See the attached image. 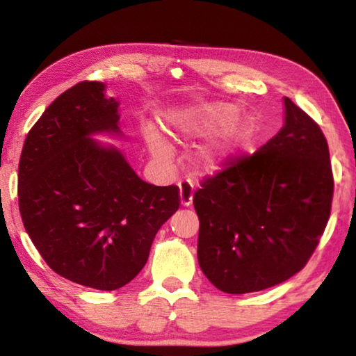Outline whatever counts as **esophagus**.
Here are the masks:
<instances>
[{
  "label": "esophagus",
  "instance_id": "esophagus-1",
  "mask_svg": "<svg viewBox=\"0 0 356 356\" xmlns=\"http://www.w3.org/2000/svg\"><path fill=\"white\" fill-rule=\"evenodd\" d=\"M179 197H180V204L184 207L191 206L193 202V184L185 180V182L179 184Z\"/></svg>",
  "mask_w": 356,
  "mask_h": 356
}]
</instances>
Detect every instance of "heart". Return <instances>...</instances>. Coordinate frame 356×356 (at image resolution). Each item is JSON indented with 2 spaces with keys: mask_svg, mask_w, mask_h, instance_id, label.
Here are the masks:
<instances>
[{
  "mask_svg": "<svg viewBox=\"0 0 356 356\" xmlns=\"http://www.w3.org/2000/svg\"><path fill=\"white\" fill-rule=\"evenodd\" d=\"M161 122L166 134L177 143L206 138L190 154L191 165L201 172L225 170L248 149L256 134L254 118L237 113V106L226 102L174 106L161 114ZM144 138L156 161L171 160V147L159 127L147 125Z\"/></svg>",
  "mask_w": 356,
  "mask_h": 356,
  "instance_id": "heart-1",
  "label": "heart"
}]
</instances>
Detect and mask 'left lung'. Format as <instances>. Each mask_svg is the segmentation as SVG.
<instances>
[{
    "label": "left lung",
    "mask_w": 356,
    "mask_h": 356,
    "mask_svg": "<svg viewBox=\"0 0 356 356\" xmlns=\"http://www.w3.org/2000/svg\"><path fill=\"white\" fill-rule=\"evenodd\" d=\"M331 200L327 140L314 120L284 97L278 134L195 193L202 273L221 292L236 295L289 280L314 252Z\"/></svg>",
    "instance_id": "obj_1"
}]
</instances>
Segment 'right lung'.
Segmentation results:
<instances>
[{"label": "right lung", "instance_id": "right-lung-1", "mask_svg": "<svg viewBox=\"0 0 356 356\" xmlns=\"http://www.w3.org/2000/svg\"><path fill=\"white\" fill-rule=\"evenodd\" d=\"M119 119L105 83H78L29 130L19 165L29 238L53 272L99 291L141 272L156 232L179 209L176 185L144 182L122 150L94 140L125 138Z\"/></svg>", "mask_w": 356, "mask_h": 356}]
</instances>
